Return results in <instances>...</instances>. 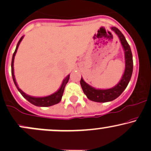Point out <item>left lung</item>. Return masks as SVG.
Instances as JSON below:
<instances>
[{"label":"left lung","mask_w":151,"mask_h":151,"mask_svg":"<svg viewBox=\"0 0 151 151\" xmlns=\"http://www.w3.org/2000/svg\"><path fill=\"white\" fill-rule=\"evenodd\" d=\"M111 30L115 32L119 37L123 48L124 50V55H125V70L124 73L121 77L119 82L114 87L107 89H100L92 87L84 81L83 78L81 77L80 80V84L82 88L83 91L85 93L91 101L95 102H108L111 101L119 97L125 90L126 86L129 84L130 79L132 76L133 72V56L131 52V47L129 43L126 41L124 35L121 33V32L116 27H112Z\"/></svg>","instance_id":"1"}]
</instances>
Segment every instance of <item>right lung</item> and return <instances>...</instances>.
<instances>
[{
  "label": "right lung",
  "instance_id": "right-lung-1",
  "mask_svg": "<svg viewBox=\"0 0 151 151\" xmlns=\"http://www.w3.org/2000/svg\"><path fill=\"white\" fill-rule=\"evenodd\" d=\"M22 39H23V36H22L21 38L20 39V40L18 41V44H17L16 48H15L14 53H13V58H12V62H11V73H12V77H13V81H14L15 83V85L16 86L17 89H18V91H20V93H21L22 96L25 99H27L29 102H30L31 104H32L35 106H42V107H47V106H50L57 104H58L59 102L61 101L62 95H63V93H64V90H65V87L66 84H67V83L68 82L69 79H70V74L67 75L65 79H64L63 81H62V84L61 86H60V89H59L56 92H55L51 95H49V96H43V97H35V96H31L30 95L26 94L25 92H23V91H22V90L18 87V84H17L16 80H15V75H14L13 63H14L15 54L17 52V50H18L19 45H20V43L22 41Z\"/></svg>",
  "mask_w": 151,
  "mask_h": 151
}]
</instances>
